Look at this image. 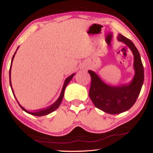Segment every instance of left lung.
<instances>
[{"label":"left lung","mask_w":153,"mask_h":153,"mask_svg":"<svg viewBox=\"0 0 153 153\" xmlns=\"http://www.w3.org/2000/svg\"><path fill=\"white\" fill-rule=\"evenodd\" d=\"M117 40L128 46L134 55L135 74L128 84L111 86L106 84L94 71L89 70L91 76L89 96L97 108L105 113L115 115L129 110L136 102L144 82V68L138 49L131 41L119 33Z\"/></svg>","instance_id":"8db88e82"}]
</instances>
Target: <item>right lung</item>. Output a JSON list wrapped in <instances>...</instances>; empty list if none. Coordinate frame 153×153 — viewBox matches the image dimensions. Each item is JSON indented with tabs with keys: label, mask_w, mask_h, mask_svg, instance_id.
<instances>
[{
	"label": "right lung",
	"mask_w": 153,
	"mask_h": 153,
	"mask_svg": "<svg viewBox=\"0 0 153 153\" xmlns=\"http://www.w3.org/2000/svg\"><path fill=\"white\" fill-rule=\"evenodd\" d=\"M18 48H19V46H18V47H17L16 51H15V54L13 55V58H12V60H11V67H10V69H9V82H10V86H11L12 92H13V94L14 97L15 98V99H16L17 101V100L16 97H15V95L14 92H13V88H12L11 80V66H12L13 61L15 55V53H16V52H17ZM75 74H76L75 73L73 74H71V76H69L68 77H67V78L65 79V82H64V84H63V88H62L61 94H60V96H59V97L58 98V99L56 100V101L54 102L53 105H51V106H49L48 107L46 108H44V109L38 110V111H34V112H30V111H28L27 110L25 109V108L23 107L22 106L19 104V102H18V101H17V103H18V104H19V105L20 106V107L22 108L23 110H24V111H25V112H26V113L30 114V115H34V116H38V117H40V116L46 115H48V114L51 113L52 112H53L54 111H55L56 109H57V108L59 107V106H60L61 103L62 102V100H63V97H64V92H65V88L67 86V84H69V82L71 81L72 78H73V77L74 76Z\"/></svg>",
	"instance_id": "right-lung-1"
}]
</instances>
